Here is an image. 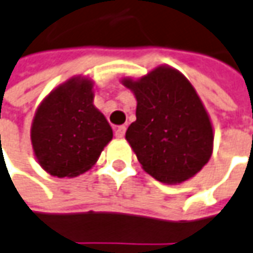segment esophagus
<instances>
[{"label": "esophagus", "mask_w": 253, "mask_h": 253, "mask_svg": "<svg viewBox=\"0 0 253 253\" xmlns=\"http://www.w3.org/2000/svg\"><path fill=\"white\" fill-rule=\"evenodd\" d=\"M125 130H126V126L125 125H121V126H118L116 129V137L117 139H123L124 135H125Z\"/></svg>", "instance_id": "obj_1"}]
</instances>
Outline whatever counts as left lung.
Listing matches in <instances>:
<instances>
[{
	"label": "left lung",
	"instance_id": "obj_1",
	"mask_svg": "<svg viewBox=\"0 0 253 253\" xmlns=\"http://www.w3.org/2000/svg\"><path fill=\"white\" fill-rule=\"evenodd\" d=\"M123 84L136 97V121L125 139L142 168L168 184L203 169L213 149V129L189 80L169 66H160L139 80L124 78Z\"/></svg>",
	"mask_w": 253,
	"mask_h": 253
}]
</instances>
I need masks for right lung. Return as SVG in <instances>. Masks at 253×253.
I'll use <instances>...</instances> for the list:
<instances>
[{"mask_svg": "<svg viewBox=\"0 0 253 253\" xmlns=\"http://www.w3.org/2000/svg\"><path fill=\"white\" fill-rule=\"evenodd\" d=\"M93 81L73 77L38 106L31 124V144L38 164L49 175L76 177L90 169L113 129L93 106Z\"/></svg>", "mask_w": 253, "mask_h": 253, "instance_id": "1", "label": "right lung"}]
</instances>
